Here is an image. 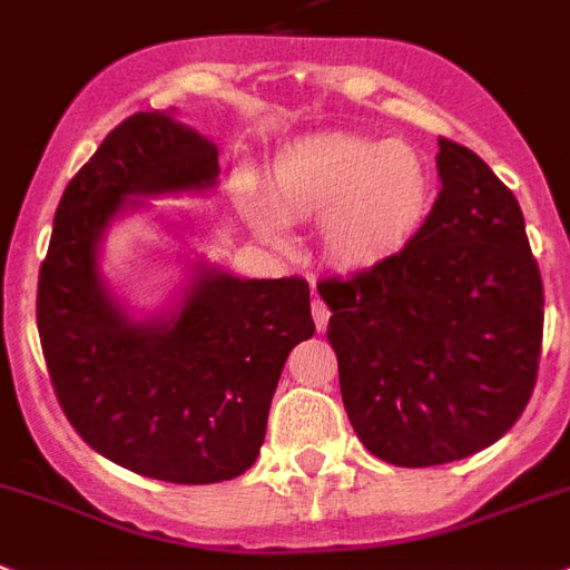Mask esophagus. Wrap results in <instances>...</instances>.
I'll return each mask as SVG.
<instances>
[{
  "label": "esophagus",
  "instance_id": "1",
  "mask_svg": "<svg viewBox=\"0 0 570 570\" xmlns=\"http://www.w3.org/2000/svg\"><path fill=\"white\" fill-rule=\"evenodd\" d=\"M311 314H314V325H317V332H325V325H328L332 311H328V305H325L320 296H314V303H311Z\"/></svg>",
  "mask_w": 570,
  "mask_h": 570
}]
</instances>
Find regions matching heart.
Listing matches in <instances>:
<instances>
[{
	"label": "heart",
	"instance_id": "obj_1",
	"mask_svg": "<svg viewBox=\"0 0 570 570\" xmlns=\"http://www.w3.org/2000/svg\"><path fill=\"white\" fill-rule=\"evenodd\" d=\"M269 210L247 198L245 216L271 245L288 242L281 222L320 216V247L337 267L366 271L395 259L424 230L435 202L430 160L403 140L305 135L276 153L267 178Z\"/></svg>",
	"mask_w": 570,
	"mask_h": 570
}]
</instances>
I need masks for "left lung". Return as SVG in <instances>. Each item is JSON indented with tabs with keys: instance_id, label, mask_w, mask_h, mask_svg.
<instances>
[{
	"instance_id": "obj_1",
	"label": "left lung",
	"mask_w": 570,
	"mask_h": 570,
	"mask_svg": "<svg viewBox=\"0 0 570 570\" xmlns=\"http://www.w3.org/2000/svg\"><path fill=\"white\" fill-rule=\"evenodd\" d=\"M438 149L441 193L415 242L317 285L348 421L397 466L495 444L528 406L542 348V276L517 196L466 146Z\"/></svg>"
}]
</instances>
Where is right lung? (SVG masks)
Masks as SVG:
<instances>
[{
    "mask_svg": "<svg viewBox=\"0 0 570 570\" xmlns=\"http://www.w3.org/2000/svg\"><path fill=\"white\" fill-rule=\"evenodd\" d=\"M218 149L175 111H138L71 178L37 288L60 406L91 450L138 475L213 484L250 470L291 348L314 334L308 282L242 279L196 259L167 308L138 317L100 256L149 198L210 193Z\"/></svg>",
    "mask_w": 570,
    "mask_h": 570,
    "instance_id": "obj_1",
    "label": "right lung"
}]
</instances>
